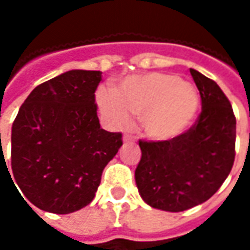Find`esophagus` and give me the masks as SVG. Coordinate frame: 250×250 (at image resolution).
Masks as SVG:
<instances>
[{
  "instance_id": "obj_1",
  "label": "esophagus",
  "mask_w": 250,
  "mask_h": 250,
  "mask_svg": "<svg viewBox=\"0 0 250 250\" xmlns=\"http://www.w3.org/2000/svg\"><path fill=\"white\" fill-rule=\"evenodd\" d=\"M122 140H124L125 143H128V142H133V140H135V138H133V136H130V135H125Z\"/></svg>"
}]
</instances>
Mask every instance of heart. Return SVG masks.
Returning <instances> with one entry per match:
<instances>
[{
    "mask_svg": "<svg viewBox=\"0 0 250 250\" xmlns=\"http://www.w3.org/2000/svg\"><path fill=\"white\" fill-rule=\"evenodd\" d=\"M101 112L117 126L140 115L143 132L154 140H171L185 133L199 110V93L192 83L175 75L149 72L125 79L117 90L100 89Z\"/></svg>",
    "mask_w": 250,
    "mask_h": 250,
    "instance_id": "heart-1",
    "label": "heart"
}]
</instances>
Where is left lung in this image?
I'll list each match as a JSON object with an SVG mask.
<instances>
[{"instance_id": "8db88e82", "label": "left lung", "mask_w": 250, "mask_h": 250, "mask_svg": "<svg viewBox=\"0 0 250 250\" xmlns=\"http://www.w3.org/2000/svg\"><path fill=\"white\" fill-rule=\"evenodd\" d=\"M202 97L196 124L175 139L139 140L135 169L140 197L164 211L202 205L223 185L235 159L236 120L231 103L214 81L190 69Z\"/></svg>"}]
</instances>
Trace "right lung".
I'll list each match as a JSON object with an SVG mask.
<instances>
[{
    "instance_id": "add662e5",
    "label": "right lung",
    "mask_w": 250,
    "mask_h": 250,
    "mask_svg": "<svg viewBox=\"0 0 250 250\" xmlns=\"http://www.w3.org/2000/svg\"><path fill=\"white\" fill-rule=\"evenodd\" d=\"M100 71H68L39 84L19 108L11 166L24 197L40 210L69 214L87 206L122 146L121 133L100 128Z\"/></svg>"
}]
</instances>
